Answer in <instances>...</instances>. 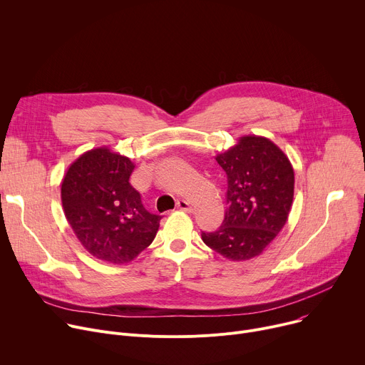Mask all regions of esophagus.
I'll list each match as a JSON object with an SVG mask.
<instances>
[{
  "mask_svg": "<svg viewBox=\"0 0 365 365\" xmlns=\"http://www.w3.org/2000/svg\"><path fill=\"white\" fill-rule=\"evenodd\" d=\"M177 207L180 209V210H182V212H187V213H192V206L188 203V201H185V200H178V203H177Z\"/></svg>",
  "mask_w": 365,
  "mask_h": 365,
  "instance_id": "obj_1",
  "label": "esophagus"
}]
</instances>
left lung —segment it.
Returning <instances> with one entry per match:
<instances>
[{
	"label": "left lung",
	"mask_w": 365,
	"mask_h": 365,
	"mask_svg": "<svg viewBox=\"0 0 365 365\" xmlns=\"http://www.w3.org/2000/svg\"><path fill=\"white\" fill-rule=\"evenodd\" d=\"M227 175L225 220L216 232H201L205 244L230 261L262 254L284 227L294 197L289 158L262 136H242L216 156Z\"/></svg>",
	"instance_id": "obj_1"
}]
</instances>
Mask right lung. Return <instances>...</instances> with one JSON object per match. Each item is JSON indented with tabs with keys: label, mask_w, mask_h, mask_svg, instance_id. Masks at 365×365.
<instances>
[{
	"label": "right lung",
	"mask_w": 365,
	"mask_h": 365,
	"mask_svg": "<svg viewBox=\"0 0 365 365\" xmlns=\"http://www.w3.org/2000/svg\"><path fill=\"white\" fill-rule=\"evenodd\" d=\"M135 164L103 146L91 149L68 168L61 197L63 213L83 247L96 258L126 264L148 248L160 216L149 213L129 178Z\"/></svg>",
	"instance_id": "right-lung-1"
}]
</instances>
